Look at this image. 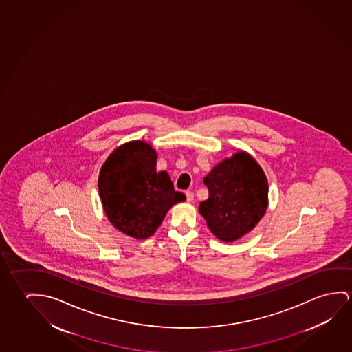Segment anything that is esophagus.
<instances>
[{
    "label": "esophagus",
    "instance_id": "1",
    "mask_svg": "<svg viewBox=\"0 0 352 352\" xmlns=\"http://www.w3.org/2000/svg\"><path fill=\"white\" fill-rule=\"evenodd\" d=\"M185 195H186V200H188V202H192V201H194V192H191V191H186V192H185Z\"/></svg>",
    "mask_w": 352,
    "mask_h": 352
}]
</instances>
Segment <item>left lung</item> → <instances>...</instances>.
<instances>
[{
  "label": "left lung",
  "instance_id": "1",
  "mask_svg": "<svg viewBox=\"0 0 352 352\" xmlns=\"http://www.w3.org/2000/svg\"><path fill=\"white\" fill-rule=\"evenodd\" d=\"M208 199L199 212L212 233L234 241L254 229L267 210L268 183L262 168L246 152L217 164L204 179Z\"/></svg>",
  "mask_w": 352,
  "mask_h": 352
}]
</instances>
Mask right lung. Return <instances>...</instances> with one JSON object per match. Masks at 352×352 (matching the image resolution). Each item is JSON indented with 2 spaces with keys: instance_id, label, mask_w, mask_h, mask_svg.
<instances>
[{
  "instance_id": "add662e5",
  "label": "right lung",
  "mask_w": 352,
  "mask_h": 352,
  "mask_svg": "<svg viewBox=\"0 0 352 352\" xmlns=\"http://www.w3.org/2000/svg\"><path fill=\"white\" fill-rule=\"evenodd\" d=\"M156 151L144 141L118 147L103 163L98 192L109 222L122 233L146 239L172 206L185 200L167 172H156Z\"/></svg>"
}]
</instances>
